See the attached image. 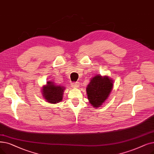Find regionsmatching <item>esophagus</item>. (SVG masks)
<instances>
[{
    "mask_svg": "<svg viewBox=\"0 0 154 154\" xmlns=\"http://www.w3.org/2000/svg\"><path fill=\"white\" fill-rule=\"evenodd\" d=\"M79 86H80V84L79 82H77L72 84V87L73 88H79Z\"/></svg>",
    "mask_w": 154,
    "mask_h": 154,
    "instance_id": "obj_1",
    "label": "esophagus"
}]
</instances>
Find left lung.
Wrapping results in <instances>:
<instances>
[{
	"instance_id": "left-lung-1",
	"label": "left lung",
	"mask_w": 154,
	"mask_h": 154,
	"mask_svg": "<svg viewBox=\"0 0 154 154\" xmlns=\"http://www.w3.org/2000/svg\"><path fill=\"white\" fill-rule=\"evenodd\" d=\"M113 86L112 79L107 75H96L91 78L86 88L89 103L94 108H99L108 98Z\"/></svg>"
}]
</instances>
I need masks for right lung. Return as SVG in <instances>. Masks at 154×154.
Returning a JSON list of instances; mask_svg holds the SVG:
<instances>
[{"label":"right lung","mask_w":154,"mask_h":154,"mask_svg":"<svg viewBox=\"0 0 154 154\" xmlns=\"http://www.w3.org/2000/svg\"><path fill=\"white\" fill-rule=\"evenodd\" d=\"M65 87L57 85L53 81H47L46 85L42 87V92L43 97L51 104H57L62 101Z\"/></svg>","instance_id":"obj_1"}]
</instances>
